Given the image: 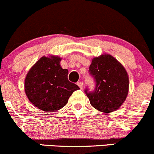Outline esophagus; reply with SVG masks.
I'll return each instance as SVG.
<instances>
[{"label": "esophagus", "instance_id": "obj_1", "mask_svg": "<svg viewBox=\"0 0 154 154\" xmlns=\"http://www.w3.org/2000/svg\"><path fill=\"white\" fill-rule=\"evenodd\" d=\"M77 85H78V86L80 87V89H82V88H83V82H79V83H77Z\"/></svg>", "mask_w": 154, "mask_h": 154}]
</instances>
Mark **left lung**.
Instances as JSON below:
<instances>
[{"label": "left lung", "mask_w": 154, "mask_h": 154, "mask_svg": "<svg viewBox=\"0 0 154 154\" xmlns=\"http://www.w3.org/2000/svg\"><path fill=\"white\" fill-rule=\"evenodd\" d=\"M89 74L94 79L92 91L85 89L91 105L103 112L120 108L129 91V77L124 66L109 54L94 57L89 66Z\"/></svg>", "instance_id": "obj_1"}]
</instances>
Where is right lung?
Segmentation results:
<instances>
[{
    "label": "right lung",
    "mask_w": 154,
    "mask_h": 154,
    "mask_svg": "<svg viewBox=\"0 0 154 154\" xmlns=\"http://www.w3.org/2000/svg\"><path fill=\"white\" fill-rule=\"evenodd\" d=\"M57 56L42 57L29 69L24 80V90L29 101L46 112H53L66 105L79 86L68 80V69L60 66Z\"/></svg>",
    "instance_id": "1"
}]
</instances>
